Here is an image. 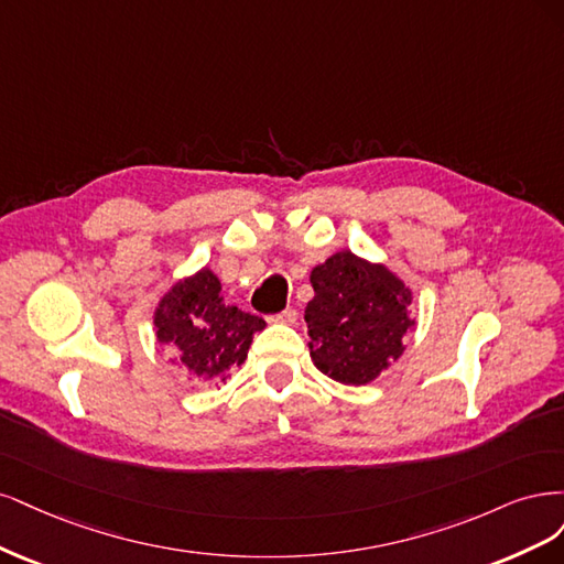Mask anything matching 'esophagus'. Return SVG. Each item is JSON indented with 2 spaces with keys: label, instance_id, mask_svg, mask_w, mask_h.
I'll use <instances>...</instances> for the list:
<instances>
[{
  "label": "esophagus",
  "instance_id": "1",
  "mask_svg": "<svg viewBox=\"0 0 564 564\" xmlns=\"http://www.w3.org/2000/svg\"><path fill=\"white\" fill-rule=\"evenodd\" d=\"M269 321H271V323H285V325H293V323L297 321V312H295V308H285V312H281V314L269 316Z\"/></svg>",
  "mask_w": 564,
  "mask_h": 564
}]
</instances>
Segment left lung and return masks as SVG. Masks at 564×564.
<instances>
[{
	"instance_id": "8db88e82",
	"label": "left lung",
	"mask_w": 564,
	"mask_h": 564,
	"mask_svg": "<svg viewBox=\"0 0 564 564\" xmlns=\"http://www.w3.org/2000/svg\"><path fill=\"white\" fill-rule=\"evenodd\" d=\"M304 308L314 366L347 387H366L405 351L414 330L412 288L384 262L337 250L308 274Z\"/></svg>"
}]
</instances>
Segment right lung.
Wrapping results in <instances>:
<instances>
[{
	"label": "right lung",
	"mask_w": 564,
	"mask_h": 564,
	"mask_svg": "<svg viewBox=\"0 0 564 564\" xmlns=\"http://www.w3.org/2000/svg\"><path fill=\"white\" fill-rule=\"evenodd\" d=\"M220 293V279L202 267L177 279L154 306L156 344L171 351L194 384H225L246 360L252 335L267 325L260 316L225 304Z\"/></svg>",
	"instance_id": "obj_1"
}]
</instances>
